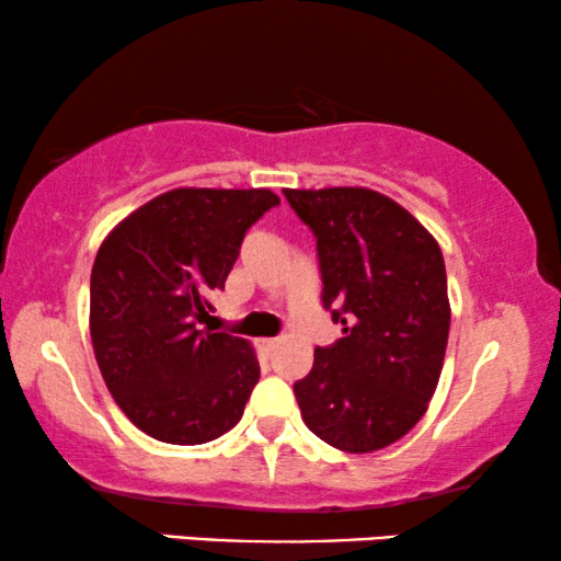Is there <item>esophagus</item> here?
<instances>
[{"label": "esophagus", "instance_id": "esophagus-1", "mask_svg": "<svg viewBox=\"0 0 561 561\" xmlns=\"http://www.w3.org/2000/svg\"><path fill=\"white\" fill-rule=\"evenodd\" d=\"M257 344H260V350H263V352H273L275 347H278V340H260Z\"/></svg>", "mask_w": 561, "mask_h": 561}]
</instances>
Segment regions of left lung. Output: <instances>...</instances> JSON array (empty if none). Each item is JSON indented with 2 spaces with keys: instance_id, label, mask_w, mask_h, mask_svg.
<instances>
[{
  "instance_id": "1",
  "label": "left lung",
  "mask_w": 561,
  "mask_h": 561,
  "mask_svg": "<svg viewBox=\"0 0 561 561\" xmlns=\"http://www.w3.org/2000/svg\"><path fill=\"white\" fill-rule=\"evenodd\" d=\"M283 194L317 234L321 301L344 332L294 386L304 424L350 455L386 449L419 424L442 375L451 309L439 242L373 188Z\"/></svg>"
}]
</instances>
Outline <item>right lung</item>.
<instances>
[{
	"mask_svg": "<svg viewBox=\"0 0 561 561\" xmlns=\"http://www.w3.org/2000/svg\"><path fill=\"white\" fill-rule=\"evenodd\" d=\"M271 188L165 191L104 237L91 267L89 332L114 403L165 444H204L242 419L260 380L242 336L202 332Z\"/></svg>",
	"mask_w": 561,
	"mask_h": 561,
	"instance_id": "obj_1",
	"label": "right lung"
}]
</instances>
